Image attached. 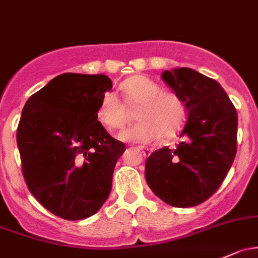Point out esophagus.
Masks as SVG:
<instances>
[{
	"label": "esophagus",
	"mask_w": 258,
	"mask_h": 258,
	"mask_svg": "<svg viewBox=\"0 0 258 258\" xmlns=\"http://www.w3.org/2000/svg\"><path fill=\"white\" fill-rule=\"evenodd\" d=\"M138 151L142 152L143 157H148L151 154V151L148 150V148H146V147H138Z\"/></svg>",
	"instance_id": "34e87169"
}]
</instances>
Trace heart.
<instances>
[{
    "label": "heart",
    "mask_w": 258,
    "mask_h": 258,
    "mask_svg": "<svg viewBox=\"0 0 258 258\" xmlns=\"http://www.w3.org/2000/svg\"><path fill=\"white\" fill-rule=\"evenodd\" d=\"M121 90L130 108H137L136 117L140 120L121 135L123 141L148 143L161 135L174 136L181 128L185 107L178 95L162 91L158 84L142 75L123 81ZM126 107L115 94L106 93L100 101L97 117L107 128L122 130L131 120V112Z\"/></svg>",
    "instance_id": "heart-1"
}]
</instances>
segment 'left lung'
<instances>
[{"label":"left lung","mask_w":258,"mask_h":258,"mask_svg":"<svg viewBox=\"0 0 258 258\" xmlns=\"http://www.w3.org/2000/svg\"><path fill=\"white\" fill-rule=\"evenodd\" d=\"M183 101L188 121L175 148L154 151L145 177L154 194L175 208L209 199L226 177L237 148V112L220 84L190 68L162 73Z\"/></svg>","instance_id":"8db88e82"}]
</instances>
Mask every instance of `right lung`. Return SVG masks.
<instances>
[{"label": "right lung", "mask_w": 258, "mask_h": 258, "mask_svg": "<svg viewBox=\"0 0 258 258\" xmlns=\"http://www.w3.org/2000/svg\"><path fill=\"white\" fill-rule=\"evenodd\" d=\"M112 81L106 75L65 73L32 95L22 110L17 146L29 191L54 215L81 220L110 195L124 143L97 121Z\"/></svg>", "instance_id": "obj_1"}]
</instances>
